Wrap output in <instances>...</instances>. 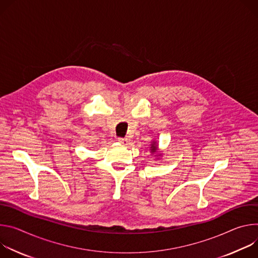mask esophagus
<instances>
[{
	"label": "esophagus",
	"mask_w": 258,
	"mask_h": 258,
	"mask_svg": "<svg viewBox=\"0 0 258 258\" xmlns=\"http://www.w3.org/2000/svg\"><path fill=\"white\" fill-rule=\"evenodd\" d=\"M119 142H120V144H122V145H124V146H126V145H128V139L127 138H122V137H120L119 139Z\"/></svg>",
	"instance_id": "esophagus-1"
}]
</instances>
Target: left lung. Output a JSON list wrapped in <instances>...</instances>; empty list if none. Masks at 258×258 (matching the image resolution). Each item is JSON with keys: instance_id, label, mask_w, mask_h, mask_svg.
<instances>
[{"instance_id": "1", "label": "left lung", "mask_w": 258, "mask_h": 258, "mask_svg": "<svg viewBox=\"0 0 258 258\" xmlns=\"http://www.w3.org/2000/svg\"><path fill=\"white\" fill-rule=\"evenodd\" d=\"M151 152L153 153V154H155L156 152H157V150H158V145H157V141H153V144L151 145Z\"/></svg>"}]
</instances>
